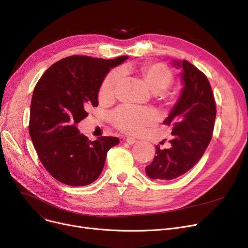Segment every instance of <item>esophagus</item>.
Wrapping results in <instances>:
<instances>
[{
	"label": "esophagus",
	"instance_id": "obj_1",
	"mask_svg": "<svg viewBox=\"0 0 248 248\" xmlns=\"http://www.w3.org/2000/svg\"><path fill=\"white\" fill-rule=\"evenodd\" d=\"M125 141H126V143H127V144L133 145V144H135V143L137 142V140H136L135 138H133V137H126Z\"/></svg>",
	"mask_w": 248,
	"mask_h": 248
}]
</instances>
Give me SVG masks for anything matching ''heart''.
<instances>
[{"label":"heart","instance_id":"heart-1","mask_svg":"<svg viewBox=\"0 0 248 248\" xmlns=\"http://www.w3.org/2000/svg\"><path fill=\"white\" fill-rule=\"evenodd\" d=\"M143 77L154 92L163 91L168 88L173 81V76L170 70L162 63H152L143 67ZM124 76L122 68L113 70L105 77L102 82L99 96L102 99L111 98L115 86ZM113 124L122 131L132 134H140L144 131V127L153 124L158 120L157 112L152 108H142L133 105H124L117 108L112 114Z\"/></svg>","mask_w":248,"mask_h":248}]
</instances>
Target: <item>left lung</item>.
Listing matches in <instances>:
<instances>
[{
  "label": "left lung",
  "mask_w": 248,
  "mask_h": 248,
  "mask_svg": "<svg viewBox=\"0 0 248 248\" xmlns=\"http://www.w3.org/2000/svg\"><path fill=\"white\" fill-rule=\"evenodd\" d=\"M182 69L184 88L163 124L172 125L173 139L169 149L156 146L152 163L146 166V173L152 179L171 180L195 166L208 148L216 118V102L208 78L189 62H172Z\"/></svg>",
  "instance_id": "left-lung-1"
}]
</instances>
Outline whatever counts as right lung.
I'll list each match as a JSON object with an SVG mask.
<instances>
[{"mask_svg": "<svg viewBox=\"0 0 248 248\" xmlns=\"http://www.w3.org/2000/svg\"><path fill=\"white\" fill-rule=\"evenodd\" d=\"M128 57L113 60L87 56L64 58L38 80L30 105L29 134L42 165L62 184L84 186L101 174L115 137L95 141L80 134L77 124L98 105V92L110 69Z\"/></svg>", "mask_w": 248, "mask_h": 248, "instance_id": "1", "label": "right lung"}]
</instances>
